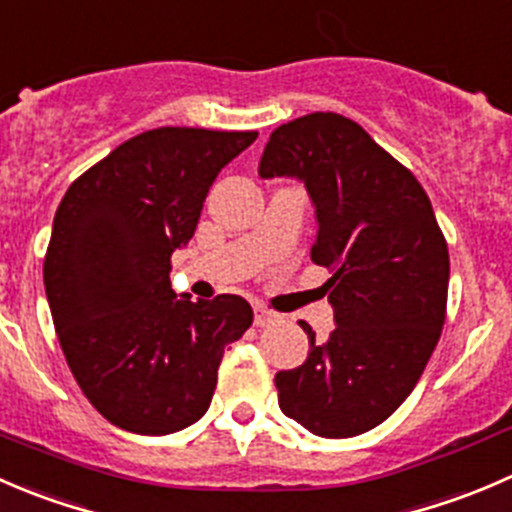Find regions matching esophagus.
Segmentation results:
<instances>
[{"mask_svg": "<svg viewBox=\"0 0 512 512\" xmlns=\"http://www.w3.org/2000/svg\"><path fill=\"white\" fill-rule=\"evenodd\" d=\"M278 321V313H273V311H268V308H263V306H256L254 308V323L256 326H271V323H276Z\"/></svg>", "mask_w": 512, "mask_h": 512, "instance_id": "obj_1", "label": "esophagus"}]
</instances>
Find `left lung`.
<instances>
[{"label": "left lung", "instance_id": "1", "mask_svg": "<svg viewBox=\"0 0 512 512\" xmlns=\"http://www.w3.org/2000/svg\"><path fill=\"white\" fill-rule=\"evenodd\" d=\"M261 179H298L316 209L313 263L336 328L308 358L276 373L278 406L321 438H351L386 421L416 388L440 338L448 246L416 176L356 121L331 111L278 126Z\"/></svg>", "mask_w": 512, "mask_h": 512}]
</instances>
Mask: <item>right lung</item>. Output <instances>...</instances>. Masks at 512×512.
<instances>
[{"label":"right lung","mask_w":512,"mask_h":512,"mask_svg":"<svg viewBox=\"0 0 512 512\" xmlns=\"http://www.w3.org/2000/svg\"><path fill=\"white\" fill-rule=\"evenodd\" d=\"M256 136L144 131L79 176L59 204L44 258L54 328L91 406L129 433L169 435L199 421L224 348L254 321L231 293L176 298L169 273L219 171Z\"/></svg>","instance_id":"add662e5"}]
</instances>
